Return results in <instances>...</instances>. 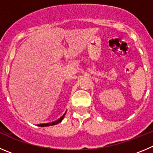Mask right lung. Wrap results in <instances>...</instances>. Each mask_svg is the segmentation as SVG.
<instances>
[{
  "label": "right lung",
  "instance_id": "obj_1",
  "mask_svg": "<svg viewBox=\"0 0 153 153\" xmlns=\"http://www.w3.org/2000/svg\"><path fill=\"white\" fill-rule=\"evenodd\" d=\"M65 112L63 114V115H62V116L60 117V118H59V119H57L56 121H55V122H51V123H46V124H40V125H38V126L40 127H45V126H51V125H56V124L59 123V122H61V121H62V119H63L64 116H65Z\"/></svg>",
  "mask_w": 153,
  "mask_h": 153
}]
</instances>
